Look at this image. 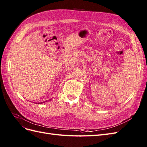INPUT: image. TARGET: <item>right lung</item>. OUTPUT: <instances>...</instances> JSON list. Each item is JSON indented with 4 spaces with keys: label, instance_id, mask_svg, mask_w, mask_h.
Segmentation results:
<instances>
[{
    "label": "right lung",
    "instance_id": "1",
    "mask_svg": "<svg viewBox=\"0 0 147 147\" xmlns=\"http://www.w3.org/2000/svg\"><path fill=\"white\" fill-rule=\"evenodd\" d=\"M50 100H51V99H50ZM49 101V100H48ZM45 102H47V101H45ZM45 102H40V103H38V104H43V103H45Z\"/></svg>",
    "mask_w": 147,
    "mask_h": 147
}]
</instances>
